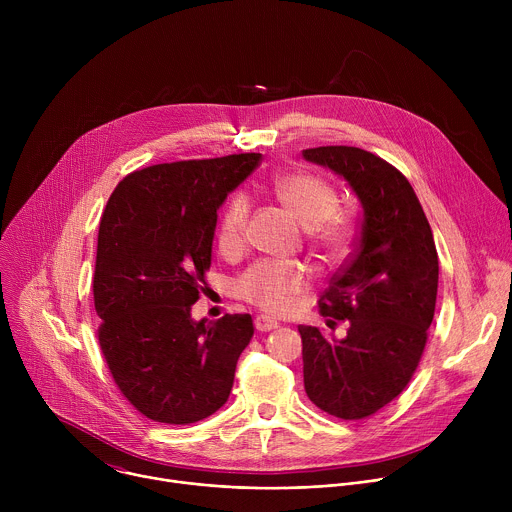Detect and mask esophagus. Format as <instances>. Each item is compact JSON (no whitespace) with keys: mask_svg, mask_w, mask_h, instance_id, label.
Returning <instances> with one entry per match:
<instances>
[{"mask_svg":"<svg viewBox=\"0 0 512 512\" xmlns=\"http://www.w3.org/2000/svg\"><path fill=\"white\" fill-rule=\"evenodd\" d=\"M279 324H277V320H273V318H269V316H257L255 318V328L259 330V332H271V330H275Z\"/></svg>","mask_w":512,"mask_h":512,"instance_id":"34e87169","label":"esophagus"}]
</instances>
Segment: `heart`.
Here are the masks:
<instances>
[{
  "mask_svg": "<svg viewBox=\"0 0 512 512\" xmlns=\"http://www.w3.org/2000/svg\"><path fill=\"white\" fill-rule=\"evenodd\" d=\"M279 202L294 214L306 229L308 239L328 257H340L350 239L348 218L336 212V192L328 182L304 172L279 174L273 180ZM249 218V198L235 194L218 225V249L235 255L243 249ZM304 289L300 267L279 261H259L237 281V294L267 314L279 316L291 310L296 296Z\"/></svg>",
  "mask_w": 512,
  "mask_h": 512,
  "instance_id": "1",
  "label": "heart"
}]
</instances>
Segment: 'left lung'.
Returning a JSON list of instances; mask_svg holds the SVG:
<instances>
[{"label":"left lung","instance_id":"obj_1","mask_svg":"<svg viewBox=\"0 0 512 512\" xmlns=\"http://www.w3.org/2000/svg\"><path fill=\"white\" fill-rule=\"evenodd\" d=\"M344 178L360 202L354 255L318 308L344 338L300 326L310 401L340 419H362L391 403L411 381L425 348L437 296V251L409 180L379 156L350 145L302 152Z\"/></svg>","mask_w":512,"mask_h":512}]
</instances>
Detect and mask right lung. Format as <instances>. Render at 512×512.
Instances as JSON below:
<instances>
[{
	"label": "right lung",
	"instance_id": "right-lung-1",
	"mask_svg": "<svg viewBox=\"0 0 512 512\" xmlns=\"http://www.w3.org/2000/svg\"><path fill=\"white\" fill-rule=\"evenodd\" d=\"M261 154L158 164L123 178L99 227V344L127 401L186 425L221 409L253 336L249 314L194 320L212 259L216 212Z\"/></svg>",
	"mask_w": 512,
	"mask_h": 512
}]
</instances>
